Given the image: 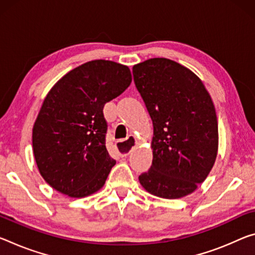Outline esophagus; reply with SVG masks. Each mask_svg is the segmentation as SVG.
Returning a JSON list of instances; mask_svg holds the SVG:
<instances>
[{"label": "esophagus", "mask_w": 255, "mask_h": 255, "mask_svg": "<svg viewBox=\"0 0 255 255\" xmlns=\"http://www.w3.org/2000/svg\"><path fill=\"white\" fill-rule=\"evenodd\" d=\"M123 143V140H118L117 144H121ZM137 144V140H136V137L134 135H129L127 137V139L125 140V147H123L120 149V156H127L129 154V151H130L131 147H134L135 145Z\"/></svg>", "instance_id": "34e87169"}]
</instances>
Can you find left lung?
I'll list each match as a JSON object with an SVG mask.
<instances>
[{
  "mask_svg": "<svg viewBox=\"0 0 255 255\" xmlns=\"http://www.w3.org/2000/svg\"><path fill=\"white\" fill-rule=\"evenodd\" d=\"M137 91L153 123V160L138 177L148 193L179 199L207 178L218 152L211 96L194 72L165 58L132 67Z\"/></svg>",
  "mask_w": 255,
  "mask_h": 255,
  "instance_id": "obj_1",
  "label": "left lung"
}]
</instances>
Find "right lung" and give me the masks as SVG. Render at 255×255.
Instances as JSON below:
<instances>
[{"mask_svg":"<svg viewBox=\"0 0 255 255\" xmlns=\"http://www.w3.org/2000/svg\"><path fill=\"white\" fill-rule=\"evenodd\" d=\"M130 83L127 66L94 60L68 72L48 92L33 128V148L51 187L71 197L103 187L116 164L106 146L103 108Z\"/></svg>","mask_w":255,"mask_h":255,"instance_id":"right-lung-1","label":"right lung"}]
</instances>
